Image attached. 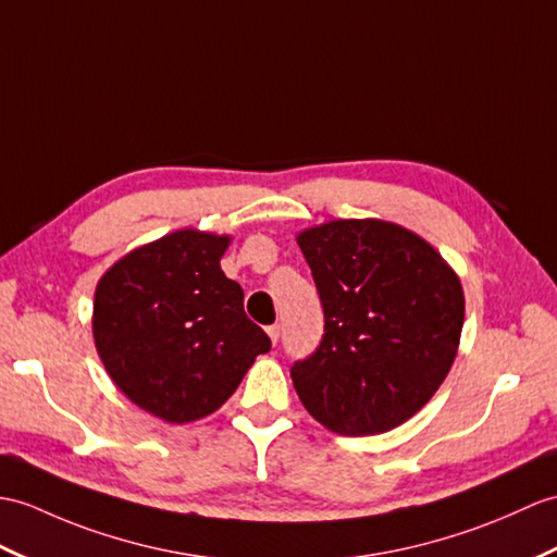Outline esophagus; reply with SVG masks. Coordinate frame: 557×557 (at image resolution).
Instances as JSON below:
<instances>
[{"label":"esophagus","instance_id":"1","mask_svg":"<svg viewBox=\"0 0 557 557\" xmlns=\"http://www.w3.org/2000/svg\"><path fill=\"white\" fill-rule=\"evenodd\" d=\"M268 337H270V342L277 344V339H280V325H270L268 327Z\"/></svg>","mask_w":557,"mask_h":557}]
</instances>
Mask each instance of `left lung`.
Masks as SVG:
<instances>
[{
	"instance_id": "1",
	"label": "left lung",
	"mask_w": 557,
	"mask_h": 557,
	"mask_svg": "<svg viewBox=\"0 0 557 557\" xmlns=\"http://www.w3.org/2000/svg\"><path fill=\"white\" fill-rule=\"evenodd\" d=\"M296 242L325 310L318 351L292 368L296 394L337 434L394 430L456 360L465 320L456 270L416 232L380 218L330 220Z\"/></svg>"
}]
</instances>
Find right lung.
Segmentation results:
<instances>
[{
  "instance_id": "right-lung-1",
  "label": "right lung",
  "mask_w": 557,
  "mask_h": 557,
  "mask_svg": "<svg viewBox=\"0 0 557 557\" xmlns=\"http://www.w3.org/2000/svg\"><path fill=\"white\" fill-rule=\"evenodd\" d=\"M232 237L175 230L119 258L95 289V346L113 384L171 424L211 416L235 394L268 334L220 258Z\"/></svg>"
}]
</instances>
